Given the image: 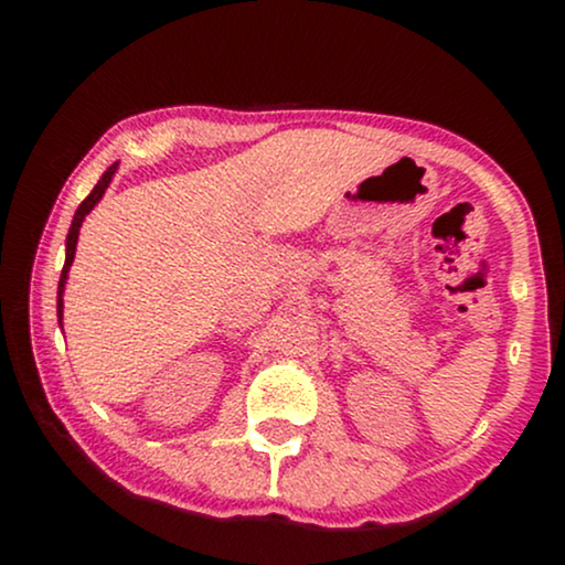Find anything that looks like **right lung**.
<instances>
[{
    "label": "right lung",
    "mask_w": 565,
    "mask_h": 565,
    "mask_svg": "<svg viewBox=\"0 0 565 565\" xmlns=\"http://www.w3.org/2000/svg\"><path fill=\"white\" fill-rule=\"evenodd\" d=\"M115 169H118V164H113L110 169H107V172L103 174V180H99V182L95 184V190H92L89 195L82 200V205L76 207V213H74L72 228H68V236H66V262H64V269H61V280H58V323H61V311H64V298H61V296H64V285H66V277H68V267H72V262H74L76 238H79L82 221H84V215H87V213L92 211V207H95V205L99 203V198L105 195V190H107V184H110V180H113Z\"/></svg>",
    "instance_id": "add662e5"
}]
</instances>
